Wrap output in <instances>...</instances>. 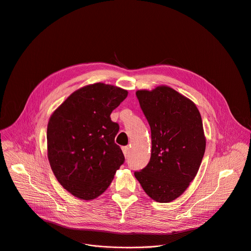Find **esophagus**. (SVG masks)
Masks as SVG:
<instances>
[{"label":"esophagus","instance_id":"34e87169","mask_svg":"<svg viewBox=\"0 0 251 251\" xmlns=\"http://www.w3.org/2000/svg\"><path fill=\"white\" fill-rule=\"evenodd\" d=\"M122 151H123V154H124L125 158H127V157H128V155H129V147H128V146H124V147H122Z\"/></svg>","mask_w":251,"mask_h":251}]
</instances>
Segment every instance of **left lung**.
I'll return each mask as SVG.
<instances>
[{"mask_svg":"<svg viewBox=\"0 0 251 251\" xmlns=\"http://www.w3.org/2000/svg\"><path fill=\"white\" fill-rule=\"evenodd\" d=\"M136 96L151 128L152 152L148 165L134 175L151 199L170 202L200 169L205 151L201 117L192 100L166 85Z\"/></svg>","mask_w":251,"mask_h":251,"instance_id":"obj_1","label":"left lung"}]
</instances>
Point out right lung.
I'll return each instance as SVG.
<instances>
[{"instance_id": "obj_1", "label": "right lung", "mask_w": 251, "mask_h": 251, "mask_svg": "<svg viewBox=\"0 0 251 251\" xmlns=\"http://www.w3.org/2000/svg\"><path fill=\"white\" fill-rule=\"evenodd\" d=\"M120 87L94 83L73 94L48 124V158L58 183L85 201L103 194L125 158L115 143L119 125L111 112L127 97Z\"/></svg>"}]
</instances>
